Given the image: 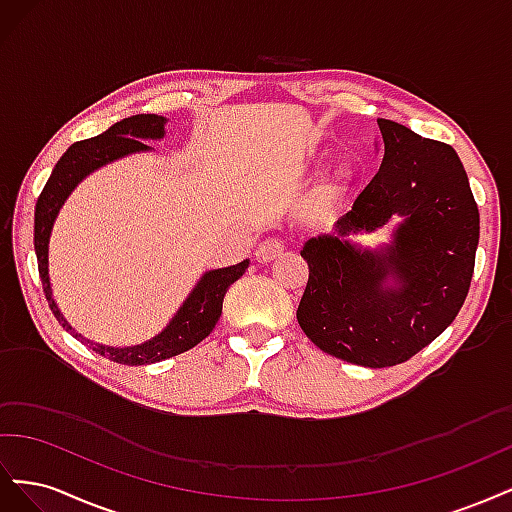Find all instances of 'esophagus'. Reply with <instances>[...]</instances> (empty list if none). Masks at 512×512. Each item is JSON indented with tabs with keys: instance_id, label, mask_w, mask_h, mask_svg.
<instances>
[{
	"instance_id": "1",
	"label": "esophagus",
	"mask_w": 512,
	"mask_h": 512,
	"mask_svg": "<svg viewBox=\"0 0 512 512\" xmlns=\"http://www.w3.org/2000/svg\"><path fill=\"white\" fill-rule=\"evenodd\" d=\"M284 250H286L284 239H277V237L265 239L256 247V260L258 262H271L275 258H280L284 254Z\"/></svg>"
}]
</instances>
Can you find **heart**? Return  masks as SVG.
I'll use <instances>...</instances> for the list:
<instances>
[{
  "mask_svg": "<svg viewBox=\"0 0 512 512\" xmlns=\"http://www.w3.org/2000/svg\"><path fill=\"white\" fill-rule=\"evenodd\" d=\"M342 188H344V177H339V179H335V181H331V183H327V185H322L318 198L322 200V203H329V200H333V198L339 196V192H342Z\"/></svg>",
  "mask_w": 512,
  "mask_h": 512,
  "instance_id": "1",
  "label": "heart"
}]
</instances>
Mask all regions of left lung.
<instances>
[{
    "label": "left lung",
    "instance_id": "8db88e82",
    "mask_svg": "<svg viewBox=\"0 0 512 512\" xmlns=\"http://www.w3.org/2000/svg\"><path fill=\"white\" fill-rule=\"evenodd\" d=\"M384 160L335 226L309 239L297 320L327 354L363 367L399 365L429 346L468 297L478 245V207L455 149L378 119ZM405 218L394 245L361 253L341 237ZM396 275L397 289H384Z\"/></svg>",
    "mask_w": 512,
    "mask_h": 512
}]
</instances>
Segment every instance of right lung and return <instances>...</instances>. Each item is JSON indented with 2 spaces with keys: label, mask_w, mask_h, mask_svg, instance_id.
<instances>
[{
  "label": "right lung",
  "mask_w": 512,
  "mask_h": 512,
  "mask_svg": "<svg viewBox=\"0 0 512 512\" xmlns=\"http://www.w3.org/2000/svg\"><path fill=\"white\" fill-rule=\"evenodd\" d=\"M164 123L166 119L160 115H134L113 123L106 132L94 138H85V141L70 145L68 151L55 164L49 181H46L42 188L34 213V247L38 256V273L42 280L44 297L49 301L53 316L61 322V327L70 331L76 339H81V342L87 344L91 350H96L104 359L121 365L158 363L170 359V356L188 352L190 348L203 342V339L213 331L215 322L222 316L226 290L235 284L247 269V260H243L235 267L205 273L200 277L198 286L192 290L188 301H185L177 312V316L170 320L168 327L158 337L132 348H106L89 342V339L72 331L70 324L57 309L49 284V237L59 207L64 205V200L74 190V185L85 175H89L91 170L126 156V153L149 149L143 143V138H162Z\"/></svg>",
  "instance_id": "obj_1"
}]
</instances>
